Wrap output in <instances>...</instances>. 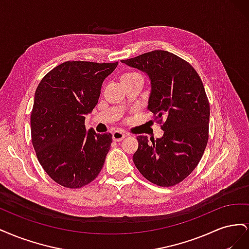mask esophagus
Segmentation results:
<instances>
[{
    "label": "esophagus",
    "instance_id": "1",
    "mask_svg": "<svg viewBox=\"0 0 249 249\" xmlns=\"http://www.w3.org/2000/svg\"><path fill=\"white\" fill-rule=\"evenodd\" d=\"M125 136H126V135L123 132H120V131H114L112 133V139L116 141V142L122 141Z\"/></svg>",
    "mask_w": 249,
    "mask_h": 249
}]
</instances>
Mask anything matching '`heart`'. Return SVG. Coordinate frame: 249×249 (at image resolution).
Segmentation results:
<instances>
[{"mask_svg":"<svg viewBox=\"0 0 249 249\" xmlns=\"http://www.w3.org/2000/svg\"><path fill=\"white\" fill-rule=\"evenodd\" d=\"M137 77H142L141 74L137 71H126L123 74L122 77V81H126V80H131L134 78H137Z\"/></svg>","mask_w":249,"mask_h":249,"instance_id":"heart-1","label":"heart"}]
</instances>
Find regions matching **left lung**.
<instances>
[{"mask_svg":"<svg viewBox=\"0 0 249 249\" xmlns=\"http://www.w3.org/2000/svg\"><path fill=\"white\" fill-rule=\"evenodd\" d=\"M123 63L145 71L152 92L148 110L164 131L162 138L138 136L135 166L150 183L175 186L197 166L209 139L210 104L192 65L167 51L155 50Z\"/></svg>","mask_w":249,"mask_h":249,"instance_id":"1","label":"left lung"}]
</instances>
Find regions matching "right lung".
I'll use <instances>...</instances> for the list:
<instances>
[{
  "instance_id": "add662e5",
  "label": "right lung",
  "mask_w": 249,
  "mask_h": 249,
  "mask_svg": "<svg viewBox=\"0 0 249 249\" xmlns=\"http://www.w3.org/2000/svg\"><path fill=\"white\" fill-rule=\"evenodd\" d=\"M117 64L66 61L37 86L31 112L32 144L42 168L59 185L81 188L103 168L112 135L86 131L85 115L96 106L103 82Z\"/></svg>"
}]
</instances>
